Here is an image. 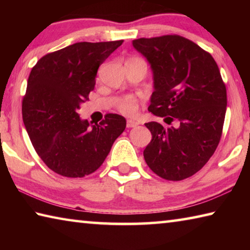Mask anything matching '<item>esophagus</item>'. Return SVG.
Returning <instances> with one entry per match:
<instances>
[{
    "instance_id": "esophagus-1",
    "label": "esophagus",
    "mask_w": 250,
    "mask_h": 250,
    "mask_svg": "<svg viewBox=\"0 0 250 250\" xmlns=\"http://www.w3.org/2000/svg\"><path fill=\"white\" fill-rule=\"evenodd\" d=\"M139 125V121L137 120H132V119H129L126 121V126L128 128H133V126H137Z\"/></svg>"
}]
</instances>
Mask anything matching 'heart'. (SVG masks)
Wrapping results in <instances>:
<instances>
[{
  "label": "heart",
  "mask_w": 250,
  "mask_h": 250,
  "mask_svg": "<svg viewBox=\"0 0 250 250\" xmlns=\"http://www.w3.org/2000/svg\"><path fill=\"white\" fill-rule=\"evenodd\" d=\"M119 109L121 112L125 113V115H133L138 110V101L132 96L125 97L120 103Z\"/></svg>",
  "instance_id": "1"
}]
</instances>
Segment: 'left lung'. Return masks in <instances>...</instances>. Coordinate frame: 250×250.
I'll return each mask as SVG.
<instances>
[{
	"instance_id": "obj_1",
	"label": "left lung",
	"mask_w": 250,
	"mask_h": 250,
	"mask_svg": "<svg viewBox=\"0 0 250 250\" xmlns=\"http://www.w3.org/2000/svg\"><path fill=\"white\" fill-rule=\"evenodd\" d=\"M132 45L153 71L147 109L170 125L146 124L152 140L143 156L162 179H188L205 166L222 137L227 94L218 66L209 53L180 35L139 39Z\"/></svg>"
}]
</instances>
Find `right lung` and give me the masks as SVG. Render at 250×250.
<instances>
[{"mask_svg":"<svg viewBox=\"0 0 250 250\" xmlns=\"http://www.w3.org/2000/svg\"><path fill=\"white\" fill-rule=\"evenodd\" d=\"M122 43L80 42L45 55L31 70L23 122L36 153L59 175L94 173L125 129V119L116 113L91 128L77 113L95 88L99 66Z\"/></svg>","mask_w":250,"mask_h":250,"instance_id":"right-lung-1","label":"right lung"}]
</instances>
